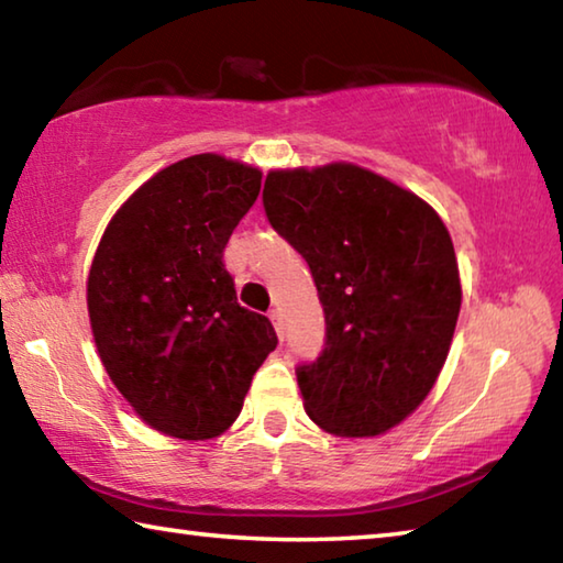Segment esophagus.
<instances>
[{"label":"esophagus","mask_w":563,"mask_h":563,"mask_svg":"<svg viewBox=\"0 0 563 563\" xmlns=\"http://www.w3.org/2000/svg\"><path fill=\"white\" fill-rule=\"evenodd\" d=\"M268 318L273 320L275 332H278V335L283 338V316H280V310H271V312H268Z\"/></svg>","instance_id":"1"}]
</instances>
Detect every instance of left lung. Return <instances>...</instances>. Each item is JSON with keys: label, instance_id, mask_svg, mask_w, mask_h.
Wrapping results in <instances>:
<instances>
[{"label": "left lung", "instance_id": "8db88e82", "mask_svg": "<svg viewBox=\"0 0 563 563\" xmlns=\"http://www.w3.org/2000/svg\"><path fill=\"white\" fill-rule=\"evenodd\" d=\"M263 206L325 312V347L295 369L305 412L338 437L393 430L452 345L462 285L450 231L422 198L355 164L271 170Z\"/></svg>", "mask_w": 563, "mask_h": 563}]
</instances>
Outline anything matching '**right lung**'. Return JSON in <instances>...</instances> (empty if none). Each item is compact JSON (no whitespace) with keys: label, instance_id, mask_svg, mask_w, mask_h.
Returning a JSON list of instances; mask_svg holds the SVG:
<instances>
[{"label":"right lung","instance_id":"obj_1","mask_svg":"<svg viewBox=\"0 0 563 563\" xmlns=\"http://www.w3.org/2000/svg\"><path fill=\"white\" fill-rule=\"evenodd\" d=\"M261 178L218 154L170 164L119 208L93 255L87 302L103 367L168 437L225 432L278 345L271 320L238 302L223 263Z\"/></svg>","mask_w":563,"mask_h":563}]
</instances>
